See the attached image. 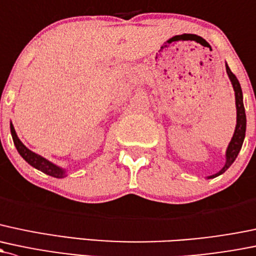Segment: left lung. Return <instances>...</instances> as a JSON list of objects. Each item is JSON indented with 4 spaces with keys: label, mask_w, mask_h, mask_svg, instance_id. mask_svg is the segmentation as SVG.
Returning <instances> with one entry per match:
<instances>
[{
    "label": "left lung",
    "mask_w": 256,
    "mask_h": 256,
    "mask_svg": "<svg viewBox=\"0 0 256 256\" xmlns=\"http://www.w3.org/2000/svg\"><path fill=\"white\" fill-rule=\"evenodd\" d=\"M226 70H227V74L230 76V82H232L233 88H234L236 92V126L234 135L232 137V141H230V146L227 148V153H226V157H227V160H226L224 166L214 176H211L208 178H216L220 176L222 173H224L232 163L234 162L236 156H238L239 150L242 148V144H243L244 137H246V109H244L243 104V93H242L240 84H239V80H236V74L230 71V68L228 67V64H226Z\"/></svg>",
    "instance_id": "obj_1"
}]
</instances>
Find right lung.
I'll return each instance as SVG.
<instances>
[{"mask_svg":"<svg viewBox=\"0 0 256 256\" xmlns=\"http://www.w3.org/2000/svg\"><path fill=\"white\" fill-rule=\"evenodd\" d=\"M10 134H12V138H13V142H14V144H16V148H17L18 152H20V154L22 156V157H23L26 162L30 164L32 166L39 169V170H42V173L48 174V176H55V178H64V169L56 166L55 164H52L48 160L42 158V156L32 152L30 150H28L23 144H22L20 140L18 138L17 134H16V130H14V128H13L12 122H10Z\"/></svg>","mask_w":256,"mask_h":256,"instance_id":"obj_1","label":"right lung"}]
</instances>
